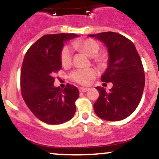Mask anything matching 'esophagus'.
<instances>
[{"label": "esophagus", "instance_id": "1", "mask_svg": "<svg viewBox=\"0 0 159 159\" xmlns=\"http://www.w3.org/2000/svg\"><path fill=\"white\" fill-rule=\"evenodd\" d=\"M89 90V88H87V87H80L79 88V91L81 93H85L87 92V90Z\"/></svg>", "mask_w": 159, "mask_h": 159}]
</instances>
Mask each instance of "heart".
Instances as JSON below:
<instances>
[{
    "mask_svg": "<svg viewBox=\"0 0 159 159\" xmlns=\"http://www.w3.org/2000/svg\"><path fill=\"white\" fill-rule=\"evenodd\" d=\"M73 47L84 52L90 57H93L99 51V45L96 41L92 39L79 40L73 43ZM98 61H101V57H96ZM72 60V51L70 47L65 46L61 52V62L64 66L71 64ZM96 75V71L94 69H84L74 71L71 74V77L75 81L81 84L87 85L90 84L91 79Z\"/></svg>",
    "mask_w": 159,
    "mask_h": 159,
    "instance_id": "obj_1",
    "label": "heart"
}]
</instances>
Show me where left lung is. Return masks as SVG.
I'll return each mask as SVG.
<instances>
[{
    "label": "left lung",
    "instance_id": "obj_1",
    "mask_svg": "<svg viewBox=\"0 0 159 159\" xmlns=\"http://www.w3.org/2000/svg\"><path fill=\"white\" fill-rule=\"evenodd\" d=\"M105 45L108 52L107 67L101 77L102 82H111L107 92L96 87L99 97L93 105L96 114L107 121H119L128 117L139 105L145 75L135 46L126 37L114 32L90 34Z\"/></svg>",
    "mask_w": 159,
    "mask_h": 159
}]
</instances>
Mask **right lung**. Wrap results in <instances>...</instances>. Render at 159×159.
Masks as SVG:
<instances>
[{"label":"right lung","mask_w":159,"mask_h":159,"mask_svg":"<svg viewBox=\"0 0 159 159\" xmlns=\"http://www.w3.org/2000/svg\"><path fill=\"white\" fill-rule=\"evenodd\" d=\"M78 34H57L42 36L25 54L21 70L22 97L39 120L51 125L69 121L76 111L75 102L78 89L67 84L54 87V74L61 69V52L64 43Z\"/></svg>","instance_id":"1"}]
</instances>
